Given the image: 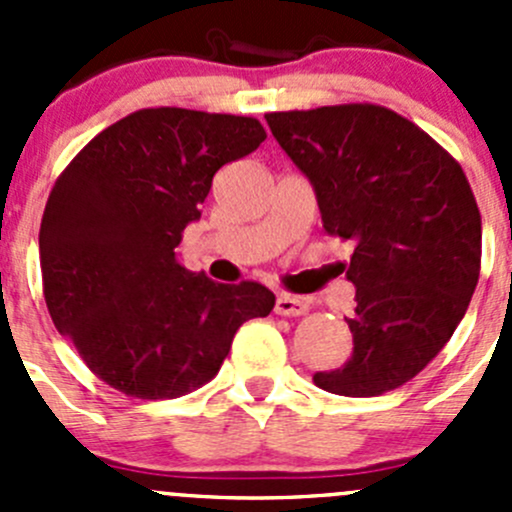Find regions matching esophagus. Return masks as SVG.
Instances as JSON below:
<instances>
[{
  "label": "esophagus",
  "instance_id": "1",
  "mask_svg": "<svg viewBox=\"0 0 512 512\" xmlns=\"http://www.w3.org/2000/svg\"><path fill=\"white\" fill-rule=\"evenodd\" d=\"M275 312L282 317H299V314L309 312V302L302 297H294V294H280L275 302Z\"/></svg>",
  "mask_w": 512,
  "mask_h": 512
}]
</instances>
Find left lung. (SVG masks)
<instances>
[{
    "label": "left lung",
    "instance_id": "obj_1",
    "mask_svg": "<svg viewBox=\"0 0 512 512\" xmlns=\"http://www.w3.org/2000/svg\"><path fill=\"white\" fill-rule=\"evenodd\" d=\"M265 118L312 183L324 230L354 245V352L314 384L356 399L399 389L446 347L478 285L480 213L466 173L416 123L376 103Z\"/></svg>",
    "mask_w": 512,
    "mask_h": 512
}]
</instances>
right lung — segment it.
I'll return each instance as SVG.
<instances>
[{
    "label": "right lung",
    "mask_w": 512,
    "mask_h": 512,
    "mask_svg": "<svg viewBox=\"0 0 512 512\" xmlns=\"http://www.w3.org/2000/svg\"><path fill=\"white\" fill-rule=\"evenodd\" d=\"M267 138L257 118L141 108L91 138L56 178L39 230L44 299L101 381L133 399L208 384L237 329L267 317L260 282L188 272L175 247L213 175Z\"/></svg>",
    "instance_id": "1"
}]
</instances>
